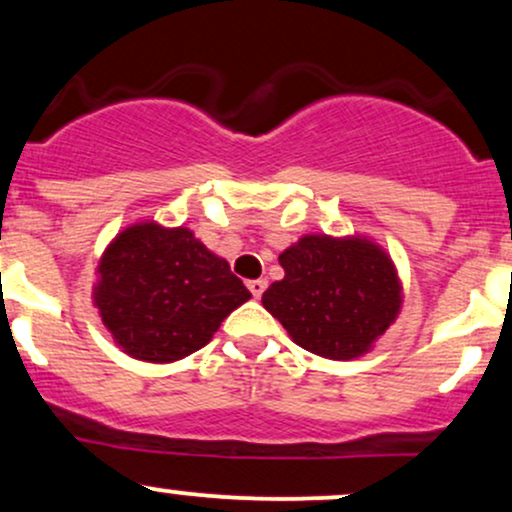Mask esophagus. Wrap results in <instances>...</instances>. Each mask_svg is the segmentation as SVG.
Returning <instances> with one entry per match:
<instances>
[{
  "label": "esophagus",
  "mask_w": 512,
  "mask_h": 512,
  "mask_svg": "<svg viewBox=\"0 0 512 512\" xmlns=\"http://www.w3.org/2000/svg\"><path fill=\"white\" fill-rule=\"evenodd\" d=\"M248 289H250L252 296L260 298L262 293H264V289H267V281H264V279H252V281H248Z\"/></svg>",
  "instance_id": "esophagus-1"
}]
</instances>
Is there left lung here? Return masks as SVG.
<instances>
[{
    "instance_id": "1",
    "label": "left lung",
    "mask_w": 512,
    "mask_h": 512,
    "mask_svg": "<svg viewBox=\"0 0 512 512\" xmlns=\"http://www.w3.org/2000/svg\"><path fill=\"white\" fill-rule=\"evenodd\" d=\"M284 279L262 305L310 354L351 361L397 320L402 281L390 255L361 236H303L279 255Z\"/></svg>"
}]
</instances>
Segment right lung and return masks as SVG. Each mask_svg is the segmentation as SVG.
Instances as JSON below:
<instances>
[{
    "label": "right lung",
    "mask_w": 512,
    "mask_h": 512,
    "mask_svg": "<svg viewBox=\"0 0 512 512\" xmlns=\"http://www.w3.org/2000/svg\"><path fill=\"white\" fill-rule=\"evenodd\" d=\"M248 298L228 262L204 248L190 228L156 221L117 233L93 286V303L115 344L149 363L195 354Z\"/></svg>",
    "instance_id": "1"
}]
</instances>
